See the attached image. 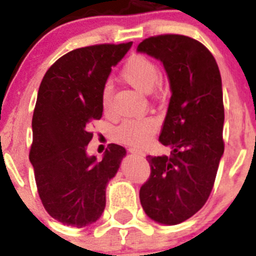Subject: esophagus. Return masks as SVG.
<instances>
[{
	"label": "esophagus",
	"mask_w": 256,
	"mask_h": 256,
	"mask_svg": "<svg viewBox=\"0 0 256 256\" xmlns=\"http://www.w3.org/2000/svg\"><path fill=\"white\" fill-rule=\"evenodd\" d=\"M130 151L132 154H136V155H144V154H142V151L141 150H137V148H130Z\"/></svg>",
	"instance_id": "obj_1"
}]
</instances>
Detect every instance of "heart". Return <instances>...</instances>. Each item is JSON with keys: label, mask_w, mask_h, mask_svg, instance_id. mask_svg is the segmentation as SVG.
Masks as SVG:
<instances>
[{"label": "heart", "mask_w": 256, "mask_h": 256, "mask_svg": "<svg viewBox=\"0 0 256 256\" xmlns=\"http://www.w3.org/2000/svg\"><path fill=\"white\" fill-rule=\"evenodd\" d=\"M124 82L136 90L151 94L160 80L159 66L144 56H133L126 61L120 73ZM110 101V88L106 87L102 92V106L108 108ZM156 130V122L152 118L128 119L123 122L116 130V138L132 146H142L150 140Z\"/></svg>", "instance_id": "heart-1"}]
</instances>
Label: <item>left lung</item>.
Wrapping results in <instances>:
<instances>
[{
	"label": "left lung",
	"instance_id": "8db88e82",
	"mask_svg": "<svg viewBox=\"0 0 256 256\" xmlns=\"http://www.w3.org/2000/svg\"><path fill=\"white\" fill-rule=\"evenodd\" d=\"M137 51L164 65L172 92L159 137L170 154L146 158L140 200L156 223L180 224L204 206L224 152L220 73L209 50L186 36L146 38Z\"/></svg>",
	"mask_w": 256,
	"mask_h": 256
}]
</instances>
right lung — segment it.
<instances>
[{
	"label": "right lung",
	"instance_id": "add662e5",
	"mask_svg": "<svg viewBox=\"0 0 256 256\" xmlns=\"http://www.w3.org/2000/svg\"><path fill=\"white\" fill-rule=\"evenodd\" d=\"M133 42L82 47L61 56L44 74L36 102L29 160L38 194L52 218L82 228L100 218L106 186L126 151L110 144L102 159L87 154L88 124L102 116V92L112 68Z\"/></svg>",
	"mask_w": 256,
	"mask_h": 256
}]
</instances>
